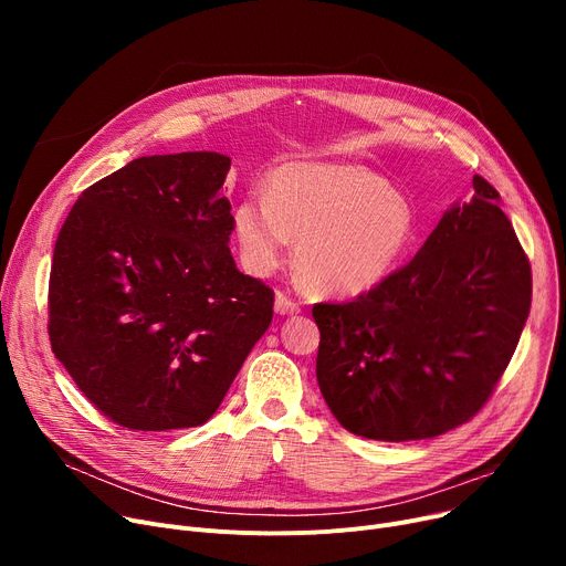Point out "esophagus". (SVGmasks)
Returning a JSON list of instances; mask_svg holds the SVG:
<instances>
[{
	"label": "esophagus",
	"mask_w": 566,
	"mask_h": 566,
	"mask_svg": "<svg viewBox=\"0 0 566 566\" xmlns=\"http://www.w3.org/2000/svg\"><path fill=\"white\" fill-rule=\"evenodd\" d=\"M275 312H277L280 316H293V314L301 312V307H298V303H293V301L289 298V295L277 293V295H275Z\"/></svg>",
	"instance_id": "34e87169"
}]
</instances>
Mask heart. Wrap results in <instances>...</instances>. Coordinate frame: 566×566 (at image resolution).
Instances as JSON below:
<instances>
[{
  "label": "heart",
  "mask_w": 566,
  "mask_h": 566,
  "mask_svg": "<svg viewBox=\"0 0 566 566\" xmlns=\"http://www.w3.org/2000/svg\"><path fill=\"white\" fill-rule=\"evenodd\" d=\"M231 229L243 265L275 273L295 243V268L323 295H360L406 259L418 220L408 197L376 171L346 163H284L268 195L233 208Z\"/></svg>",
  "instance_id": "b5f03b06"
}]
</instances>
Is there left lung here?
<instances>
[{"instance_id": "left-lung-1", "label": "left lung", "mask_w": 566, "mask_h": 566, "mask_svg": "<svg viewBox=\"0 0 566 566\" xmlns=\"http://www.w3.org/2000/svg\"><path fill=\"white\" fill-rule=\"evenodd\" d=\"M415 259L353 303H318L316 380L337 422L371 440H422L468 422L491 397L530 314V261L472 178Z\"/></svg>"}]
</instances>
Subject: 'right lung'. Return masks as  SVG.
<instances>
[{"label":"right lung","instance_id":"right-lung-1","mask_svg":"<svg viewBox=\"0 0 566 566\" xmlns=\"http://www.w3.org/2000/svg\"><path fill=\"white\" fill-rule=\"evenodd\" d=\"M229 167L216 151L137 158L86 188L59 231L52 350L126 429L211 420L271 325L275 293L229 250Z\"/></svg>","mask_w":566,"mask_h":566}]
</instances>
